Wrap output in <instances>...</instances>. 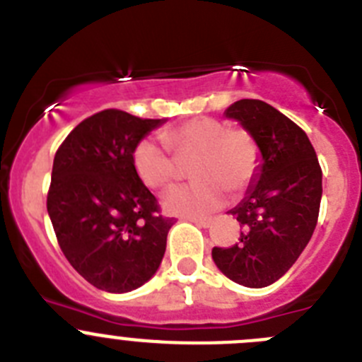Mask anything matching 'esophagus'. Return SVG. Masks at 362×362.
<instances>
[{
	"instance_id": "obj_1",
	"label": "esophagus",
	"mask_w": 362,
	"mask_h": 362,
	"mask_svg": "<svg viewBox=\"0 0 362 362\" xmlns=\"http://www.w3.org/2000/svg\"><path fill=\"white\" fill-rule=\"evenodd\" d=\"M187 221L194 222V224H197V226H201V228L211 226V218H206V217H187Z\"/></svg>"
}]
</instances>
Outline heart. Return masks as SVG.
<instances>
[{"instance_id":"heart-1","label":"heart","mask_w":362,"mask_h":362,"mask_svg":"<svg viewBox=\"0 0 362 362\" xmlns=\"http://www.w3.org/2000/svg\"><path fill=\"white\" fill-rule=\"evenodd\" d=\"M163 144L144 138L132 151V165L148 188H167L181 175V163L192 161L197 181L165 194L167 211L203 217L217 210L226 190H246L260 168L262 152L257 138L244 127H228L214 116H195L161 131Z\"/></svg>"}]
</instances>
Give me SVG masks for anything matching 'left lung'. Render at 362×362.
Listing matches in <instances>:
<instances>
[{
    "label": "left lung",
    "mask_w": 362,
    "mask_h": 362,
    "mask_svg": "<svg viewBox=\"0 0 362 362\" xmlns=\"http://www.w3.org/2000/svg\"><path fill=\"white\" fill-rule=\"evenodd\" d=\"M226 116L257 138L262 167L258 183L230 211L240 222V238L214 247L211 257L230 280L260 289L293 267L316 230L321 167L303 129L273 105L242 98Z\"/></svg>",
    "instance_id": "1"
}]
</instances>
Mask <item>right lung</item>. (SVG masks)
I'll list each match as a JSON object with an SVG mask.
<instances>
[{
  "mask_svg": "<svg viewBox=\"0 0 362 362\" xmlns=\"http://www.w3.org/2000/svg\"><path fill=\"white\" fill-rule=\"evenodd\" d=\"M163 120L104 109L82 120L55 152L46 208L62 253L107 293L151 280L163 260L174 217L141 183L132 151Z\"/></svg>",
  "mask_w": 362,
  "mask_h": 362,
  "instance_id": "obj_1",
  "label": "right lung"
}]
</instances>
